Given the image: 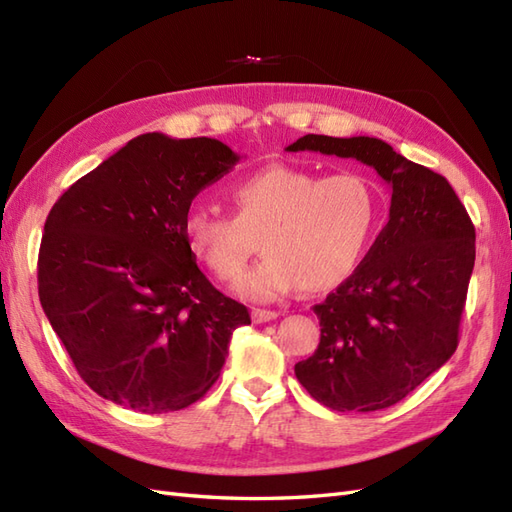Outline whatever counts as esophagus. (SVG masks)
<instances>
[{
	"mask_svg": "<svg viewBox=\"0 0 512 512\" xmlns=\"http://www.w3.org/2000/svg\"><path fill=\"white\" fill-rule=\"evenodd\" d=\"M278 317L276 310H265V308H254L252 310V321L254 323H267Z\"/></svg>",
	"mask_w": 512,
	"mask_h": 512,
	"instance_id": "1",
	"label": "esophagus"
}]
</instances>
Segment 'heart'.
I'll return each instance as SVG.
<instances>
[{
  "label": "heart",
  "instance_id": "obj_1",
  "mask_svg": "<svg viewBox=\"0 0 512 512\" xmlns=\"http://www.w3.org/2000/svg\"><path fill=\"white\" fill-rule=\"evenodd\" d=\"M234 217L193 206L182 221L189 252L221 282L234 280L260 249L267 256L236 280L249 302H278L304 286L336 289L363 263L378 228L380 202L360 173L317 178L310 171L271 165L230 189Z\"/></svg>",
  "mask_w": 512,
  "mask_h": 512
}]
</instances>
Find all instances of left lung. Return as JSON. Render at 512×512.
Returning <instances> with one entry per match:
<instances>
[{
	"instance_id": "1",
	"label": "left lung",
	"mask_w": 512,
	"mask_h": 512,
	"mask_svg": "<svg viewBox=\"0 0 512 512\" xmlns=\"http://www.w3.org/2000/svg\"><path fill=\"white\" fill-rule=\"evenodd\" d=\"M286 152L356 158L391 186L389 223L352 276L313 308L321 341L295 365L323 406L389 408L456 352L476 230L450 182L373 136L306 134Z\"/></svg>"
}]
</instances>
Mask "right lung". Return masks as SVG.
Returning <instances> with one entry per match:
<instances>
[{"label": "right lung", "mask_w": 512, "mask_h": 512, "mask_svg": "<svg viewBox=\"0 0 512 512\" xmlns=\"http://www.w3.org/2000/svg\"><path fill=\"white\" fill-rule=\"evenodd\" d=\"M239 154L147 132L60 195L45 221L39 297L80 378L136 413L204 397L247 308L195 265L182 221Z\"/></svg>", "instance_id": "add662e5"}]
</instances>
